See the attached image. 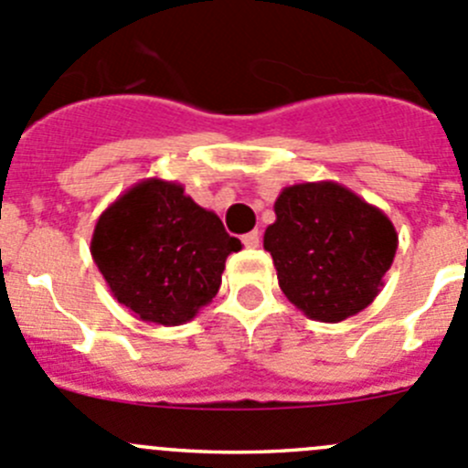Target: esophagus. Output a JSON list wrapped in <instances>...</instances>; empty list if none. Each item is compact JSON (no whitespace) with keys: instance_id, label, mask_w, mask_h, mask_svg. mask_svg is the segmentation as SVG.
<instances>
[{"instance_id":"obj_1","label":"esophagus","mask_w":468,"mask_h":468,"mask_svg":"<svg viewBox=\"0 0 468 468\" xmlns=\"http://www.w3.org/2000/svg\"><path fill=\"white\" fill-rule=\"evenodd\" d=\"M242 242H244V247L256 249L258 244H261V233H258V230H251V233L242 235Z\"/></svg>"}]
</instances>
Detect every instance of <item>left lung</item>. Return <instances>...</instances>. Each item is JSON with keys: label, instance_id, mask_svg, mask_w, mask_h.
I'll use <instances>...</instances> for the list:
<instances>
[{"label": "left lung", "instance_id": "left-lung-1", "mask_svg": "<svg viewBox=\"0 0 468 468\" xmlns=\"http://www.w3.org/2000/svg\"><path fill=\"white\" fill-rule=\"evenodd\" d=\"M262 247L290 303L306 317L343 322L375 302L398 249L393 221L331 180L283 187Z\"/></svg>", "mask_w": 468, "mask_h": 468}]
</instances>
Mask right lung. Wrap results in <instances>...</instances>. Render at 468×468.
I'll return each mask as SVG.
<instances>
[{"label":"right lung","instance_id":"1","mask_svg":"<svg viewBox=\"0 0 468 468\" xmlns=\"http://www.w3.org/2000/svg\"><path fill=\"white\" fill-rule=\"evenodd\" d=\"M242 242L174 180L146 178L98 217L90 256L113 299L137 320L178 326L221 285L226 258Z\"/></svg>","mask_w":468,"mask_h":468}]
</instances>
